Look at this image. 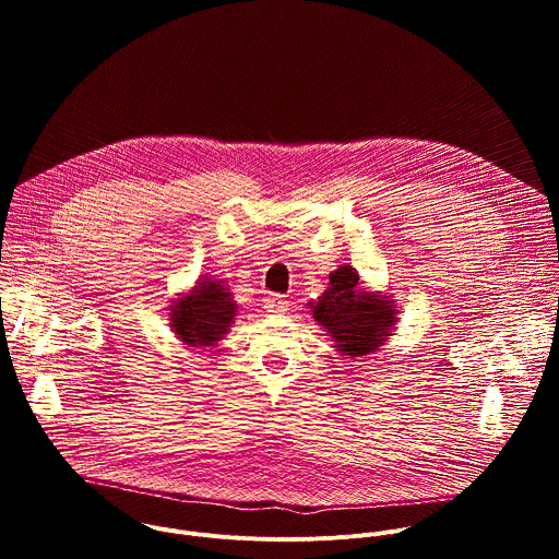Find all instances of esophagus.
Instances as JSON below:
<instances>
[{"label":"esophagus","mask_w":559,"mask_h":559,"mask_svg":"<svg viewBox=\"0 0 559 559\" xmlns=\"http://www.w3.org/2000/svg\"><path fill=\"white\" fill-rule=\"evenodd\" d=\"M263 307L267 311H272V313H283V311L289 309V302L283 296H278V294H270V296L263 298Z\"/></svg>","instance_id":"1"}]
</instances>
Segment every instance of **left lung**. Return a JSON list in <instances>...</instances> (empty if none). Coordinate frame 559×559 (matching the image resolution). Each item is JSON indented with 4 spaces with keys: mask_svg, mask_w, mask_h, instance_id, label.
<instances>
[{
    "mask_svg": "<svg viewBox=\"0 0 559 559\" xmlns=\"http://www.w3.org/2000/svg\"><path fill=\"white\" fill-rule=\"evenodd\" d=\"M358 272L343 265L330 274V287L311 300V313L318 325L332 336L334 347L347 358H360L378 352L397 323V309L382 292L360 287Z\"/></svg>",
    "mask_w": 559,
    "mask_h": 559,
    "instance_id": "left-lung-1",
    "label": "left lung"
}]
</instances>
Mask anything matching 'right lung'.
Wrapping results in <instances>:
<instances>
[{"instance_id":"right-lung-1","label":"right lung","mask_w":559,"mask_h":559,"mask_svg":"<svg viewBox=\"0 0 559 559\" xmlns=\"http://www.w3.org/2000/svg\"><path fill=\"white\" fill-rule=\"evenodd\" d=\"M170 330L188 347H214L229 332L236 321V302L223 278L210 274L197 278L190 292L168 307Z\"/></svg>"}]
</instances>
